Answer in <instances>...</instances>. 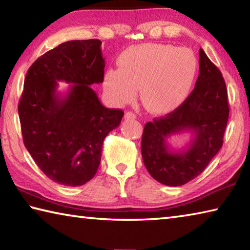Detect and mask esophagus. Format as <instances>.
<instances>
[{
	"label": "esophagus",
	"mask_w": 250,
	"mask_h": 250,
	"mask_svg": "<svg viewBox=\"0 0 250 250\" xmlns=\"http://www.w3.org/2000/svg\"><path fill=\"white\" fill-rule=\"evenodd\" d=\"M125 119H135V118H137V116H135L134 112L128 111V112H125Z\"/></svg>",
	"instance_id": "esophagus-1"
}]
</instances>
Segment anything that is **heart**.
<instances>
[{
  "label": "heart",
  "mask_w": 250,
  "mask_h": 250,
  "mask_svg": "<svg viewBox=\"0 0 250 250\" xmlns=\"http://www.w3.org/2000/svg\"><path fill=\"white\" fill-rule=\"evenodd\" d=\"M119 68L104 74V88L117 104L131 103L141 90L145 108L155 115L175 110L188 97L197 61L191 49L167 44L131 46L118 59Z\"/></svg>",
  "instance_id": "heart-1"
}]
</instances>
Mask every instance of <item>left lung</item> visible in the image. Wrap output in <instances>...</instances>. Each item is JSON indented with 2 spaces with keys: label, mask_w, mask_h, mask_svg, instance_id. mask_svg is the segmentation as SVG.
<instances>
[{
  "label": "left lung",
  "mask_w": 250,
  "mask_h": 250,
  "mask_svg": "<svg viewBox=\"0 0 250 250\" xmlns=\"http://www.w3.org/2000/svg\"><path fill=\"white\" fill-rule=\"evenodd\" d=\"M195 87L180 107L145 125L142 159L151 176L168 186H181L198 176L223 146L229 116L222 73L202 48ZM188 130L194 135L188 148L173 151L166 139Z\"/></svg>",
  "instance_id": "8db88e82"
}]
</instances>
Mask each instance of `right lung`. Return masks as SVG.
Returning <instances> with one entry per match:
<instances>
[{"instance_id": "obj_1", "label": "right lung", "mask_w": 250, "mask_h": 250, "mask_svg": "<svg viewBox=\"0 0 250 250\" xmlns=\"http://www.w3.org/2000/svg\"><path fill=\"white\" fill-rule=\"evenodd\" d=\"M101 41H69L37 58L26 74L19 103L24 146L50 180L66 186L95 176L101 147L124 111L105 108L91 84L104 82ZM57 81L72 84L66 95Z\"/></svg>"}]
</instances>
